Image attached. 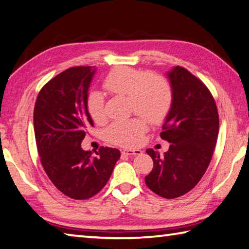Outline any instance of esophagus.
Returning <instances> with one entry per match:
<instances>
[{
	"label": "esophagus",
	"mask_w": 249,
	"mask_h": 249,
	"mask_svg": "<svg viewBox=\"0 0 249 249\" xmlns=\"http://www.w3.org/2000/svg\"><path fill=\"white\" fill-rule=\"evenodd\" d=\"M141 153H142V151L139 150V149H127V150H123L122 151V154L124 155H140Z\"/></svg>",
	"instance_id": "1"
}]
</instances>
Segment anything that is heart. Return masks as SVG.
<instances>
[{"label":"heart","instance_id":"obj_1","mask_svg":"<svg viewBox=\"0 0 249 249\" xmlns=\"http://www.w3.org/2000/svg\"><path fill=\"white\" fill-rule=\"evenodd\" d=\"M102 86L111 95L127 97L128 111L140 115L115 121L106 129L108 141L121 147L134 148L141 142L148 129V123L143 117L152 124H160L172 109V86L160 74L130 67H119L105 77ZM86 109L95 123H105L107 115L102 92L92 90L87 95Z\"/></svg>","mask_w":249,"mask_h":249}]
</instances>
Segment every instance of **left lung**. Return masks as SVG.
I'll return each mask as SVG.
<instances>
[{
	"label": "left lung",
	"mask_w": 249,
	"mask_h": 249,
	"mask_svg": "<svg viewBox=\"0 0 249 249\" xmlns=\"http://www.w3.org/2000/svg\"><path fill=\"white\" fill-rule=\"evenodd\" d=\"M167 75L174 99L160 138L170 145L164 157L147 150L154 165L144 181L170 199L191 191L205 174L217 143L219 115L211 90L186 68L177 66Z\"/></svg>",
	"instance_id": "left-lung-1"
}]
</instances>
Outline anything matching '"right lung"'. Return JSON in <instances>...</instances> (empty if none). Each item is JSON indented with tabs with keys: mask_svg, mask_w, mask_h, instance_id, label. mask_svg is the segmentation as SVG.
Masks as SVG:
<instances>
[{
	"mask_svg": "<svg viewBox=\"0 0 249 249\" xmlns=\"http://www.w3.org/2000/svg\"><path fill=\"white\" fill-rule=\"evenodd\" d=\"M95 67H71L44 85L34 106L37 153L46 175L73 199L96 196L108 182L121 157L118 149L100 147L96 157L81 147L94 123L86 109Z\"/></svg>",
	"mask_w": 249,
	"mask_h": 249,
	"instance_id": "obj_1",
	"label": "right lung"
}]
</instances>
